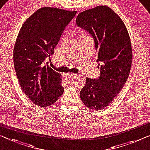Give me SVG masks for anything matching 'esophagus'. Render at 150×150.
<instances>
[{"label": "esophagus", "instance_id": "esophagus-1", "mask_svg": "<svg viewBox=\"0 0 150 150\" xmlns=\"http://www.w3.org/2000/svg\"><path fill=\"white\" fill-rule=\"evenodd\" d=\"M78 76L77 74H75V73H70V74H64L63 75V77H77Z\"/></svg>", "mask_w": 150, "mask_h": 150}]
</instances>
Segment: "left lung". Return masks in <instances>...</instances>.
<instances>
[{
  "instance_id": "8db88e82",
  "label": "left lung",
  "mask_w": 150,
  "mask_h": 150,
  "mask_svg": "<svg viewBox=\"0 0 150 150\" xmlns=\"http://www.w3.org/2000/svg\"><path fill=\"white\" fill-rule=\"evenodd\" d=\"M76 24L93 37L100 64L99 78H86L80 98L88 108L100 110L112 103L129 77L133 59L130 37L120 17L106 6L80 13Z\"/></svg>"
}]
</instances>
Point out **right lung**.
<instances>
[{"label":"right lung","mask_w":150,"mask_h":150,"mask_svg":"<svg viewBox=\"0 0 150 150\" xmlns=\"http://www.w3.org/2000/svg\"><path fill=\"white\" fill-rule=\"evenodd\" d=\"M76 13L41 8L24 22L17 35L13 50L17 79L23 93L38 106H50L63 93L61 75L46 61Z\"/></svg>","instance_id":"obj_1"}]
</instances>
